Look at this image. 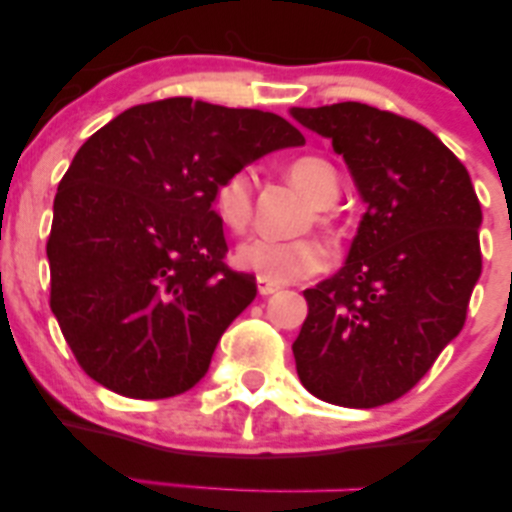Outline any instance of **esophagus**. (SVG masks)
<instances>
[{"label": "esophagus", "mask_w": 512, "mask_h": 512, "mask_svg": "<svg viewBox=\"0 0 512 512\" xmlns=\"http://www.w3.org/2000/svg\"><path fill=\"white\" fill-rule=\"evenodd\" d=\"M281 286L279 284H272V281L262 279V276H257V291H260V296H269V293L279 291Z\"/></svg>", "instance_id": "34e87169"}]
</instances>
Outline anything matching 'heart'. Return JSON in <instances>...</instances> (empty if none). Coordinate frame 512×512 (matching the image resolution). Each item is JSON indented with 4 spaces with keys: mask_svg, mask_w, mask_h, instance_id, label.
Listing matches in <instances>:
<instances>
[{
    "mask_svg": "<svg viewBox=\"0 0 512 512\" xmlns=\"http://www.w3.org/2000/svg\"><path fill=\"white\" fill-rule=\"evenodd\" d=\"M286 178L313 204L305 223H315L327 236L334 238V221L327 207L339 197L337 168L322 156H298L286 163ZM252 209H255V195H252L248 170H233L219 180L214 190V211L228 231L245 236L250 231ZM327 260H330L327 248L322 240L313 236L291 240L257 238L240 245L236 252L240 267L250 269L272 284H293V281L320 274L327 267Z\"/></svg>",
    "mask_w": 512,
    "mask_h": 512,
    "instance_id": "b5f03b06",
    "label": "heart"
}]
</instances>
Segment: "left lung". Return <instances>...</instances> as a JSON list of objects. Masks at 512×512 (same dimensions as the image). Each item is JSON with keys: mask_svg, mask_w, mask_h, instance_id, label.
<instances>
[{"mask_svg": "<svg viewBox=\"0 0 512 512\" xmlns=\"http://www.w3.org/2000/svg\"><path fill=\"white\" fill-rule=\"evenodd\" d=\"M291 115L332 139L368 204L344 267L303 291L298 378L322 402L380 407L407 395L467 320L481 274L477 192L409 117L354 101Z\"/></svg>", "mask_w": 512, "mask_h": 512, "instance_id": "left-lung-1", "label": "left lung"}]
</instances>
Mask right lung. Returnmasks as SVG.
Here are the masks:
<instances>
[{"instance_id": "right-lung-1", "label": "right lung", "mask_w": 512, "mask_h": 512, "mask_svg": "<svg viewBox=\"0 0 512 512\" xmlns=\"http://www.w3.org/2000/svg\"><path fill=\"white\" fill-rule=\"evenodd\" d=\"M305 144L284 117L166 98L134 105L76 151L48 238L50 308L88 378L132 399L195 387L257 296L214 211L221 178Z\"/></svg>"}]
</instances>
